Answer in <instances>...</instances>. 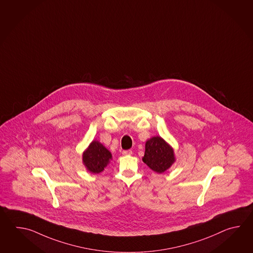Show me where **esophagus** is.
Returning <instances> with one entry per match:
<instances>
[{"instance_id": "esophagus-1", "label": "esophagus", "mask_w": 253, "mask_h": 253, "mask_svg": "<svg viewBox=\"0 0 253 253\" xmlns=\"http://www.w3.org/2000/svg\"><path fill=\"white\" fill-rule=\"evenodd\" d=\"M122 154L124 156H131L132 155V151L131 150H124L122 152Z\"/></svg>"}]
</instances>
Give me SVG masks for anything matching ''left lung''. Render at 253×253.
<instances>
[{
	"instance_id": "left-lung-1",
	"label": "left lung",
	"mask_w": 253,
	"mask_h": 253,
	"mask_svg": "<svg viewBox=\"0 0 253 253\" xmlns=\"http://www.w3.org/2000/svg\"><path fill=\"white\" fill-rule=\"evenodd\" d=\"M142 160L154 172L163 173L174 164V151L161 136H153L145 142V156Z\"/></svg>"
}]
</instances>
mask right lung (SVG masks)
Masks as SVG:
<instances>
[{
	"label": "right lung",
	"mask_w": 253,
	"mask_h": 253,
	"mask_svg": "<svg viewBox=\"0 0 253 253\" xmlns=\"http://www.w3.org/2000/svg\"><path fill=\"white\" fill-rule=\"evenodd\" d=\"M112 160V154L97 140H93L82 155V163L91 173L103 172Z\"/></svg>",
	"instance_id": "obj_1"
}]
</instances>
